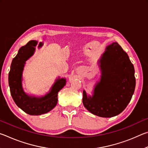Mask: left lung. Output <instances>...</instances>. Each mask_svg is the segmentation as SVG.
I'll list each match as a JSON object with an SVG mask.
<instances>
[{
  "instance_id": "1",
  "label": "left lung",
  "mask_w": 148,
  "mask_h": 148,
  "mask_svg": "<svg viewBox=\"0 0 148 148\" xmlns=\"http://www.w3.org/2000/svg\"><path fill=\"white\" fill-rule=\"evenodd\" d=\"M101 62V76L93 94L83 91V104L91 114L112 117L123 111L134 93L136 79L134 69L122 47L114 42L106 47Z\"/></svg>"
}]
</instances>
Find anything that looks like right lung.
<instances>
[{"instance_id":"obj_1","label":"right lung","mask_w":148,"mask_h":148,"mask_svg":"<svg viewBox=\"0 0 148 148\" xmlns=\"http://www.w3.org/2000/svg\"><path fill=\"white\" fill-rule=\"evenodd\" d=\"M40 42L38 47L42 46ZM37 42L31 40L19 49L17 56L12 60L8 75L10 93L15 103L25 113L31 116H39L51 111L57 103L58 92L66 85V79H56L49 92L41 97L26 94L22 87V74L27 59L35 51Z\"/></svg>"}]
</instances>
